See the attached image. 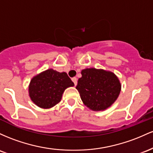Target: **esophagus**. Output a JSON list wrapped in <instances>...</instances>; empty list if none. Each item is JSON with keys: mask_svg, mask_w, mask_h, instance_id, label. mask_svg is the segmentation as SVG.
<instances>
[{"mask_svg": "<svg viewBox=\"0 0 153 153\" xmlns=\"http://www.w3.org/2000/svg\"><path fill=\"white\" fill-rule=\"evenodd\" d=\"M71 80L73 81L74 83V85L76 86V84H77V79L76 78V77H73V78L71 79Z\"/></svg>", "mask_w": 153, "mask_h": 153, "instance_id": "1", "label": "esophagus"}]
</instances>
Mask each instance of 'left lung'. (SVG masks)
I'll return each mask as SVG.
<instances>
[{
  "label": "left lung",
  "mask_w": 153,
  "mask_h": 153,
  "mask_svg": "<svg viewBox=\"0 0 153 153\" xmlns=\"http://www.w3.org/2000/svg\"><path fill=\"white\" fill-rule=\"evenodd\" d=\"M76 89L83 103L92 111H104L109 108L121 92V85L113 72L95 68L81 72Z\"/></svg>",
  "instance_id": "1"
}]
</instances>
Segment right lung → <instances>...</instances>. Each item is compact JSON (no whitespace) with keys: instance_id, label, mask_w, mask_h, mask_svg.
Here are the masks:
<instances>
[{"instance_id":"obj_1","label":"right lung","mask_w":153,"mask_h":153,"mask_svg":"<svg viewBox=\"0 0 153 153\" xmlns=\"http://www.w3.org/2000/svg\"><path fill=\"white\" fill-rule=\"evenodd\" d=\"M74 85L66 72L50 68L36 75L29 86L32 102L42 108H51L61 101L64 90Z\"/></svg>"}]
</instances>
